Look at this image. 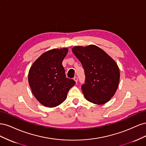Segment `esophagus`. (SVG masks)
I'll return each instance as SVG.
<instances>
[{"label": "esophagus", "instance_id": "esophagus-1", "mask_svg": "<svg viewBox=\"0 0 146 146\" xmlns=\"http://www.w3.org/2000/svg\"><path fill=\"white\" fill-rule=\"evenodd\" d=\"M74 80H75V82H76V83H77V82H78V78L77 77H74Z\"/></svg>", "mask_w": 146, "mask_h": 146}]
</instances>
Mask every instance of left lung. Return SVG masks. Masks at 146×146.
Wrapping results in <instances>:
<instances>
[{"label": "left lung", "mask_w": 146, "mask_h": 146, "mask_svg": "<svg viewBox=\"0 0 146 146\" xmlns=\"http://www.w3.org/2000/svg\"><path fill=\"white\" fill-rule=\"evenodd\" d=\"M72 50L85 70V82L81 87L85 98L95 104L107 103L118 87L120 72L117 64L95 45L76 46Z\"/></svg>", "instance_id": "left-lung-1"}]
</instances>
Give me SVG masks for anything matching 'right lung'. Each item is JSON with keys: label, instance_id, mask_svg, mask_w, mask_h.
Instances as JSON below:
<instances>
[{"label": "right lung", "instance_id": "add662e5", "mask_svg": "<svg viewBox=\"0 0 146 146\" xmlns=\"http://www.w3.org/2000/svg\"><path fill=\"white\" fill-rule=\"evenodd\" d=\"M67 48H54L44 53L35 61L29 72V83L32 93L42 105L55 107L65 100L75 84L66 78L62 61Z\"/></svg>", "mask_w": 146, "mask_h": 146}]
</instances>
